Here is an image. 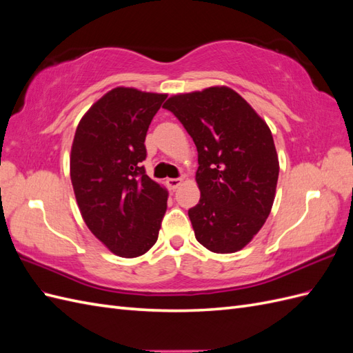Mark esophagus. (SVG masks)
Instances as JSON below:
<instances>
[{
    "label": "esophagus",
    "instance_id": "1",
    "mask_svg": "<svg viewBox=\"0 0 353 353\" xmlns=\"http://www.w3.org/2000/svg\"><path fill=\"white\" fill-rule=\"evenodd\" d=\"M166 184H168L169 188L175 190V188H178L181 184H183V179H181V178H168V179H166Z\"/></svg>",
    "mask_w": 353,
    "mask_h": 353
}]
</instances>
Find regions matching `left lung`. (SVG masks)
I'll use <instances>...</instances> for the list:
<instances>
[{"label": "left lung", "instance_id": "left-lung-1", "mask_svg": "<svg viewBox=\"0 0 353 353\" xmlns=\"http://www.w3.org/2000/svg\"><path fill=\"white\" fill-rule=\"evenodd\" d=\"M163 108L197 147L200 200L188 210L197 241L213 253H236L270 216L280 162L270 126L225 85L175 94Z\"/></svg>", "mask_w": 353, "mask_h": 353}]
</instances>
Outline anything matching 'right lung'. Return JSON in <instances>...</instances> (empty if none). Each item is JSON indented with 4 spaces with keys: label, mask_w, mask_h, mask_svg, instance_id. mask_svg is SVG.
Masks as SVG:
<instances>
[{
    "label": "right lung",
    "mask_w": 353,
    "mask_h": 353,
    "mask_svg": "<svg viewBox=\"0 0 353 353\" xmlns=\"http://www.w3.org/2000/svg\"><path fill=\"white\" fill-rule=\"evenodd\" d=\"M168 94L116 87L82 116L70 150V179L83 222L121 258L157 241L168 190L145 175V135Z\"/></svg>",
    "instance_id": "1"
}]
</instances>
